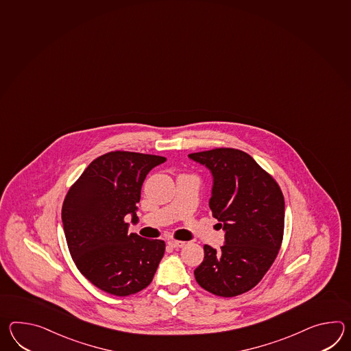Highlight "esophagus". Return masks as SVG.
Returning <instances> with one entry per match:
<instances>
[{"label":"esophagus","mask_w":351,"mask_h":351,"mask_svg":"<svg viewBox=\"0 0 351 351\" xmlns=\"http://www.w3.org/2000/svg\"><path fill=\"white\" fill-rule=\"evenodd\" d=\"M169 245L172 247V248H182L184 245H185V242H180V241H169Z\"/></svg>","instance_id":"1"}]
</instances>
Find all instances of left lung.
Masks as SVG:
<instances>
[{"label":"left lung","mask_w":351,"mask_h":351,"mask_svg":"<svg viewBox=\"0 0 351 351\" xmlns=\"http://www.w3.org/2000/svg\"><path fill=\"white\" fill-rule=\"evenodd\" d=\"M213 176V217L226 232L217 250L204 245L196 282L213 295L234 297L263 278L278 254L285 226V199L278 184L254 161L234 148L190 154Z\"/></svg>","instance_id":"8db88e82"}]
</instances>
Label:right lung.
Listing matches in <instances>:
<instances>
[{
  "mask_svg": "<svg viewBox=\"0 0 351 351\" xmlns=\"http://www.w3.org/2000/svg\"><path fill=\"white\" fill-rule=\"evenodd\" d=\"M166 158L127 151L95 158L62 204L64 233L74 263L95 287L114 296L146 289L164 257V241L128 233L148 172Z\"/></svg>",
  "mask_w": 351,
  "mask_h": 351,
  "instance_id": "1",
  "label": "right lung"
}]
</instances>
